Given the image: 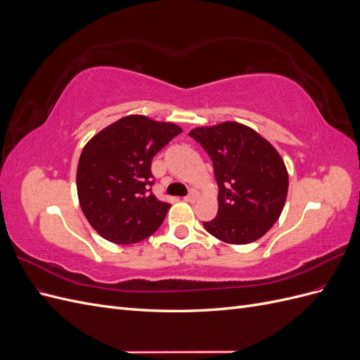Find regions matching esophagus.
<instances>
[{"instance_id": "obj_1", "label": "esophagus", "mask_w": 360, "mask_h": 360, "mask_svg": "<svg viewBox=\"0 0 360 360\" xmlns=\"http://www.w3.org/2000/svg\"><path fill=\"white\" fill-rule=\"evenodd\" d=\"M197 200H198V192L197 191H191V193L184 197V201H188V202H195Z\"/></svg>"}]
</instances>
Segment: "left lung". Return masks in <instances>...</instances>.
I'll return each mask as SVG.
<instances>
[{"label": "left lung", "mask_w": 360, "mask_h": 360, "mask_svg": "<svg viewBox=\"0 0 360 360\" xmlns=\"http://www.w3.org/2000/svg\"><path fill=\"white\" fill-rule=\"evenodd\" d=\"M213 162L219 188L214 219L202 222L219 240L246 245L263 237L281 216L288 172L275 147L255 130L225 122L189 132Z\"/></svg>", "instance_id": "obj_1"}]
</instances>
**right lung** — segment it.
Wrapping results in <instances>:
<instances>
[{"label":"right lung","mask_w":360,"mask_h":360,"mask_svg":"<svg viewBox=\"0 0 360 360\" xmlns=\"http://www.w3.org/2000/svg\"><path fill=\"white\" fill-rule=\"evenodd\" d=\"M181 129L144 115H127L93 136L84 147L76 189L82 213L106 240L130 245L144 240L169 209L151 186V159Z\"/></svg>","instance_id":"obj_1"}]
</instances>
